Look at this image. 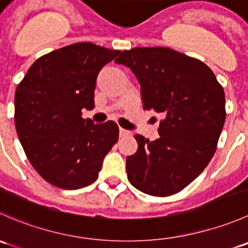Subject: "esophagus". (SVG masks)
<instances>
[{
	"mask_svg": "<svg viewBox=\"0 0 248 248\" xmlns=\"http://www.w3.org/2000/svg\"><path fill=\"white\" fill-rule=\"evenodd\" d=\"M132 133L129 131H127V129H124V128H120V138H126V137H131Z\"/></svg>",
	"mask_w": 248,
	"mask_h": 248,
	"instance_id": "esophagus-1",
	"label": "esophagus"
}]
</instances>
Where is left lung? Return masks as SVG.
Returning <instances> with one entry per match:
<instances>
[{
	"mask_svg": "<svg viewBox=\"0 0 248 248\" xmlns=\"http://www.w3.org/2000/svg\"><path fill=\"white\" fill-rule=\"evenodd\" d=\"M115 62L137 77L144 110L163 116L158 139L134 137L138 150L126 158L129 182L150 196L177 193L216 151L226 121L223 87L204 62L170 47H133Z\"/></svg>",
	"mask_w": 248,
	"mask_h": 248,
	"instance_id": "left-lung-1",
	"label": "left lung"
}]
</instances>
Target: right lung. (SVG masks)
<instances>
[{"mask_svg": "<svg viewBox=\"0 0 248 248\" xmlns=\"http://www.w3.org/2000/svg\"><path fill=\"white\" fill-rule=\"evenodd\" d=\"M120 52L92 43L67 46L39 57L17 85V137L30 163L52 186L91 185L116 144L114 121L94 124L81 110L94 108L97 76Z\"/></svg>", "mask_w": 248, "mask_h": 248, "instance_id": "1", "label": "right lung"}]
</instances>
